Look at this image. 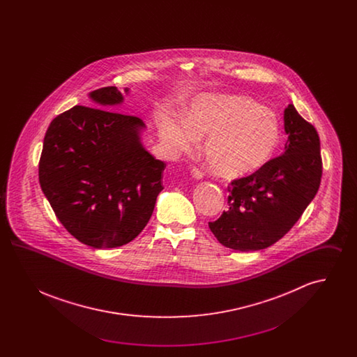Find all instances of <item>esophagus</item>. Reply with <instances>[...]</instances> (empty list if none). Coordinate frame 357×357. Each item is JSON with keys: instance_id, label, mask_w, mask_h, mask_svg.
<instances>
[{"instance_id": "34e87169", "label": "esophagus", "mask_w": 357, "mask_h": 357, "mask_svg": "<svg viewBox=\"0 0 357 357\" xmlns=\"http://www.w3.org/2000/svg\"><path fill=\"white\" fill-rule=\"evenodd\" d=\"M191 175H192V178H195V179H202V178H204V172L199 170V169H197V167H194V169L191 170Z\"/></svg>"}]
</instances>
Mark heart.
<instances>
[{"mask_svg":"<svg viewBox=\"0 0 357 357\" xmlns=\"http://www.w3.org/2000/svg\"><path fill=\"white\" fill-rule=\"evenodd\" d=\"M160 137L174 151H188L207 135L204 156L208 169L223 179H237L264 169L281 143L274 114L246 96H201L190 105L186 120L166 118Z\"/></svg>","mask_w":357,"mask_h":357,"instance_id":"obj_1","label":"heart"}]
</instances>
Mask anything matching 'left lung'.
Returning <instances> with one entry per match:
<instances>
[{"instance_id": "left-lung-1", "label": "left lung", "mask_w": 357, "mask_h": 357, "mask_svg": "<svg viewBox=\"0 0 357 357\" xmlns=\"http://www.w3.org/2000/svg\"><path fill=\"white\" fill-rule=\"evenodd\" d=\"M284 128L285 153L255 174L233 181L229 210L208 222L223 246L239 252L269 248L294 226L317 194L323 163L316 128L293 104L284 111Z\"/></svg>"}]
</instances>
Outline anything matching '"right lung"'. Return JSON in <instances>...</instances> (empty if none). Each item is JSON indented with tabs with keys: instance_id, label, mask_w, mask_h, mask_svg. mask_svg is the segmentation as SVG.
I'll use <instances>...</instances> for the list:
<instances>
[{
	"instance_id": "obj_1",
	"label": "right lung",
	"mask_w": 357,
	"mask_h": 357,
	"mask_svg": "<svg viewBox=\"0 0 357 357\" xmlns=\"http://www.w3.org/2000/svg\"><path fill=\"white\" fill-rule=\"evenodd\" d=\"M89 99L98 108L75 105L52 120L38 179L68 233L88 246L109 249L146 227L166 165L143 147L142 119L114 111L124 100L116 86L92 91Z\"/></svg>"
}]
</instances>
